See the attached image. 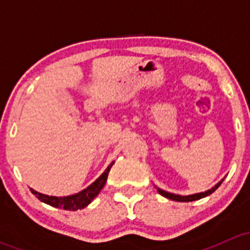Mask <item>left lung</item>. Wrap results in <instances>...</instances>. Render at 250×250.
Returning a JSON list of instances; mask_svg holds the SVG:
<instances>
[{"mask_svg": "<svg viewBox=\"0 0 250 250\" xmlns=\"http://www.w3.org/2000/svg\"><path fill=\"white\" fill-rule=\"evenodd\" d=\"M221 183H223V180L220 181V183L216 184L215 186H214L213 188H210V190L206 191V192H201V193H196V195H190V196H180V195H174V193H169V192H166V191L161 190V188H157L158 192L161 193V195L163 196V197H167L169 198V200L172 201H176V202H192V201H197V200H201V198L206 197V196H209L211 192H214V191L216 190V188H219V186L221 185Z\"/></svg>", "mask_w": 250, "mask_h": 250, "instance_id": "1", "label": "left lung"}]
</instances>
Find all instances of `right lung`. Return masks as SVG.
Wrapping results in <instances>:
<instances>
[{"instance_id": "obj_1", "label": "right lung", "mask_w": 250, "mask_h": 250, "mask_svg": "<svg viewBox=\"0 0 250 250\" xmlns=\"http://www.w3.org/2000/svg\"><path fill=\"white\" fill-rule=\"evenodd\" d=\"M112 165L113 162L111 163L109 167L106 168V170H105V172L103 173L92 185H89L87 188H84V190L81 191V192L76 193V195L66 196V197H55V196H48L43 195V193H40L37 192V191L32 190V188H30V190H31V192L34 193L40 201L49 204V206L52 207H55V208H62L65 209V210H78V209H83L97 197L98 193H99L100 191H102V188H104Z\"/></svg>"}]
</instances>
